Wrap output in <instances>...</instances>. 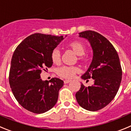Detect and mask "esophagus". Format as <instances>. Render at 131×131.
I'll use <instances>...</instances> for the list:
<instances>
[{
	"mask_svg": "<svg viewBox=\"0 0 131 131\" xmlns=\"http://www.w3.org/2000/svg\"><path fill=\"white\" fill-rule=\"evenodd\" d=\"M69 82H70V80H64V83H65V84L66 83H68Z\"/></svg>",
	"mask_w": 131,
	"mask_h": 131,
	"instance_id": "1",
	"label": "esophagus"
}]
</instances>
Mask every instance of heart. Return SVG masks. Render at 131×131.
Instances as JSON below:
<instances>
[{
  "instance_id": "obj_1",
  "label": "heart",
  "mask_w": 131,
  "mask_h": 131,
  "mask_svg": "<svg viewBox=\"0 0 131 131\" xmlns=\"http://www.w3.org/2000/svg\"><path fill=\"white\" fill-rule=\"evenodd\" d=\"M68 47L71 48L76 55L80 57L79 60L85 59L84 54L86 51L85 46L80 41H73L68 43ZM51 59L53 64H58L61 62V52L59 49H55L53 50L51 54ZM79 69L76 67L70 66H63L58 68L56 70L57 74L62 78L72 79L74 78L75 74L78 72Z\"/></svg>"
}]
</instances>
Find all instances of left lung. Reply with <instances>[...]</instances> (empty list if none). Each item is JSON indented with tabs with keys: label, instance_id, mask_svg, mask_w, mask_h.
I'll use <instances>...</instances> for the list:
<instances>
[{
	"label": "left lung",
	"instance_id": "obj_1",
	"mask_svg": "<svg viewBox=\"0 0 131 131\" xmlns=\"http://www.w3.org/2000/svg\"><path fill=\"white\" fill-rule=\"evenodd\" d=\"M79 35L89 41L93 51L91 63L82 78L88 81L93 78L94 84L87 88L82 83L76 98L80 106L95 112L104 108L114 99L121 82L122 69L117 51L104 36L93 30Z\"/></svg>",
	"mask_w": 131,
	"mask_h": 131
}]
</instances>
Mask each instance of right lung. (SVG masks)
Returning a JSON list of instances; mask_svg holds the SVG:
<instances>
[{
	"mask_svg": "<svg viewBox=\"0 0 131 131\" xmlns=\"http://www.w3.org/2000/svg\"><path fill=\"white\" fill-rule=\"evenodd\" d=\"M63 39V36L35 33L14 51L9 73L10 88L20 105L31 112L42 114L57 103L64 82L57 78L43 81L40 74L52 66L51 52Z\"/></svg>",
	"mask_w": 131,
	"mask_h": 131,
	"instance_id": "add662e5",
	"label": "right lung"
}]
</instances>
